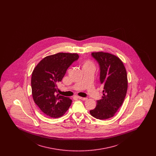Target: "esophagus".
I'll return each instance as SVG.
<instances>
[{"label":"esophagus","mask_w":156,"mask_h":156,"mask_svg":"<svg viewBox=\"0 0 156 156\" xmlns=\"http://www.w3.org/2000/svg\"><path fill=\"white\" fill-rule=\"evenodd\" d=\"M77 98H78V99H81L82 101H86V100H87V98H83V97H76Z\"/></svg>","instance_id":"obj_1"}]
</instances>
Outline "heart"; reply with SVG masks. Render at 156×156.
Wrapping results in <instances>:
<instances>
[{"mask_svg": "<svg viewBox=\"0 0 156 156\" xmlns=\"http://www.w3.org/2000/svg\"><path fill=\"white\" fill-rule=\"evenodd\" d=\"M82 69H95V64L90 59H85L82 62Z\"/></svg>", "mask_w": 156, "mask_h": 156, "instance_id": "heart-1", "label": "heart"}]
</instances>
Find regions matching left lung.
Returning <instances> with one entry per match:
<instances>
[{
    "instance_id": "1",
    "label": "left lung",
    "mask_w": 156,
    "mask_h": 156,
    "mask_svg": "<svg viewBox=\"0 0 156 156\" xmlns=\"http://www.w3.org/2000/svg\"><path fill=\"white\" fill-rule=\"evenodd\" d=\"M92 55L99 64L100 81L104 90L96 108L89 112L97 119H109L114 116L126 97L128 87L126 68L122 60L111 53L99 51L92 52Z\"/></svg>"
}]
</instances>
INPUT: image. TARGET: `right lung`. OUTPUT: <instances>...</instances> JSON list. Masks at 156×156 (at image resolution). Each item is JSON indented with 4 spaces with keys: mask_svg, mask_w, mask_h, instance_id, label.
<instances>
[{
    "mask_svg": "<svg viewBox=\"0 0 156 156\" xmlns=\"http://www.w3.org/2000/svg\"><path fill=\"white\" fill-rule=\"evenodd\" d=\"M79 58L76 53L58 52L41 59L33 69L31 85L35 104L46 115L57 118L68 111L72 100L56 94L68 68Z\"/></svg>",
    "mask_w": 156,
    "mask_h": 156,
    "instance_id": "1",
    "label": "right lung"
}]
</instances>
